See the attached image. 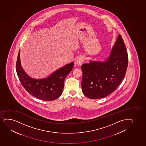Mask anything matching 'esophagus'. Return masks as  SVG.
<instances>
[{"instance_id": "34e87169", "label": "esophagus", "mask_w": 146, "mask_h": 146, "mask_svg": "<svg viewBox=\"0 0 146 146\" xmlns=\"http://www.w3.org/2000/svg\"><path fill=\"white\" fill-rule=\"evenodd\" d=\"M84 57H82V56L79 57L77 59V60H76V64H77L78 65H81L82 63H83V62H84Z\"/></svg>"}]
</instances>
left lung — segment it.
Here are the masks:
<instances>
[{
  "instance_id": "1",
  "label": "left lung",
  "mask_w": 146,
  "mask_h": 146,
  "mask_svg": "<svg viewBox=\"0 0 146 146\" xmlns=\"http://www.w3.org/2000/svg\"><path fill=\"white\" fill-rule=\"evenodd\" d=\"M127 64L128 54L122 37L119 35L106 61H92L81 66V87L84 95L93 99L109 96L124 79Z\"/></svg>"
}]
</instances>
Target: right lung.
I'll list each match as a JSON object with an SVG mask.
<instances>
[{
    "mask_svg": "<svg viewBox=\"0 0 146 146\" xmlns=\"http://www.w3.org/2000/svg\"><path fill=\"white\" fill-rule=\"evenodd\" d=\"M74 65V62H71L45 79H32L21 66L19 51L17 58L16 70L21 83L29 94L42 100L52 101L61 95L65 79L72 70Z\"/></svg>",
    "mask_w": 146,
    "mask_h": 146,
    "instance_id": "obj_1",
    "label": "right lung"
}]
</instances>
